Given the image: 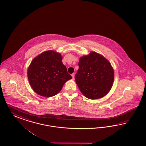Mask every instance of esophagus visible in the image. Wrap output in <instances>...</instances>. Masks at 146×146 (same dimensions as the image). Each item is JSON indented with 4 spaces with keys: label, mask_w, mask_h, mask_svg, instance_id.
I'll list each match as a JSON object with an SVG mask.
<instances>
[{
    "label": "esophagus",
    "mask_w": 146,
    "mask_h": 146,
    "mask_svg": "<svg viewBox=\"0 0 146 146\" xmlns=\"http://www.w3.org/2000/svg\"><path fill=\"white\" fill-rule=\"evenodd\" d=\"M71 76L72 77V78L74 79V77H75V74H71Z\"/></svg>",
    "instance_id": "esophagus-1"
}]
</instances>
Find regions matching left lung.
Returning a JSON list of instances; mask_svg holds the SVG:
<instances>
[{
    "mask_svg": "<svg viewBox=\"0 0 146 146\" xmlns=\"http://www.w3.org/2000/svg\"><path fill=\"white\" fill-rule=\"evenodd\" d=\"M75 76L80 92L91 99L103 97L111 89L114 70L110 63L96 52L81 57Z\"/></svg>",
    "mask_w": 146,
    "mask_h": 146,
    "instance_id": "8db88e82",
    "label": "left lung"
}]
</instances>
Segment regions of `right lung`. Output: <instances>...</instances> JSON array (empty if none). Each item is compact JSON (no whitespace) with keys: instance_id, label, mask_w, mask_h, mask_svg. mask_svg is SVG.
<instances>
[{"instance_id":"add662e5","label":"right lung","mask_w":146,"mask_h":146,"mask_svg":"<svg viewBox=\"0 0 146 146\" xmlns=\"http://www.w3.org/2000/svg\"><path fill=\"white\" fill-rule=\"evenodd\" d=\"M62 60L61 55L53 50L43 52L33 59L27 76L29 84L37 94L46 97L54 96L72 78Z\"/></svg>"}]
</instances>
